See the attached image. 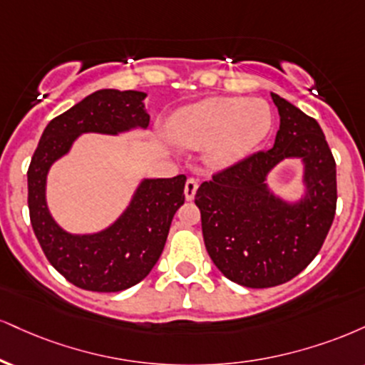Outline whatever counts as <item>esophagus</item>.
I'll return each instance as SVG.
<instances>
[{"mask_svg": "<svg viewBox=\"0 0 365 365\" xmlns=\"http://www.w3.org/2000/svg\"><path fill=\"white\" fill-rule=\"evenodd\" d=\"M197 188H199V182H197L195 178H188L187 183H185V199L187 200L194 199Z\"/></svg>", "mask_w": 365, "mask_h": 365, "instance_id": "1", "label": "esophagus"}]
</instances>
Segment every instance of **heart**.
<instances>
[{"label":"heart","mask_w":365,"mask_h":365,"mask_svg":"<svg viewBox=\"0 0 365 365\" xmlns=\"http://www.w3.org/2000/svg\"><path fill=\"white\" fill-rule=\"evenodd\" d=\"M270 107L258 98H209L170 120V135L185 148L205 146L210 165L225 166L245 156L269 134Z\"/></svg>","instance_id":"1"}]
</instances>
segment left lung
<instances>
[{
	"label": "left lung",
	"mask_w": 365,
	"mask_h": 365,
	"mask_svg": "<svg viewBox=\"0 0 365 365\" xmlns=\"http://www.w3.org/2000/svg\"><path fill=\"white\" fill-rule=\"evenodd\" d=\"M280 115L274 148L216 171L195 194L209 257L232 282L265 289L289 282L322 250L336 210V163L313 117L272 93ZM284 157L307 163L309 197L287 206L262 180Z\"/></svg>",
	"instance_id": "left-lung-1"
}]
</instances>
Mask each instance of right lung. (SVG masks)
I'll list each match as a JSON object with an SVG mask.
<instances>
[{
    "label": "right lung",
    "mask_w": 365,
    "mask_h": 365,
    "mask_svg": "<svg viewBox=\"0 0 365 365\" xmlns=\"http://www.w3.org/2000/svg\"><path fill=\"white\" fill-rule=\"evenodd\" d=\"M143 91L100 90L52 118L30 161L29 212L51 265L66 280L95 292H118L140 282L163 252L175 212L185 202V175L144 180L115 225L93 236H73L52 221L46 205V175L81 133L115 134L146 127Z\"/></svg>",
    "instance_id": "1"
}]
</instances>
